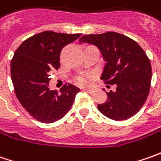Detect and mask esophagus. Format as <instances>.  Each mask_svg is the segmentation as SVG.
<instances>
[{
  "label": "esophagus",
  "mask_w": 161,
  "mask_h": 161,
  "mask_svg": "<svg viewBox=\"0 0 161 161\" xmlns=\"http://www.w3.org/2000/svg\"><path fill=\"white\" fill-rule=\"evenodd\" d=\"M84 91H86V92H88V93H90V94L94 93V90H84Z\"/></svg>",
  "instance_id": "obj_1"
}]
</instances>
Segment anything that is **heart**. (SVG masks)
I'll return each instance as SVG.
<instances>
[{
  "label": "heart",
  "instance_id": "obj_1",
  "mask_svg": "<svg viewBox=\"0 0 161 161\" xmlns=\"http://www.w3.org/2000/svg\"><path fill=\"white\" fill-rule=\"evenodd\" d=\"M77 83L80 86H89L91 83V77L90 76H80L77 78Z\"/></svg>",
  "mask_w": 161,
  "mask_h": 161
}]
</instances>
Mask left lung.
<instances>
[{
    "label": "left lung",
    "mask_w": 161,
    "mask_h": 161,
    "mask_svg": "<svg viewBox=\"0 0 161 161\" xmlns=\"http://www.w3.org/2000/svg\"><path fill=\"white\" fill-rule=\"evenodd\" d=\"M96 46L106 61L101 80L116 85V90L107 92L108 98L98 104V110L115 121L126 120L138 113L148 97L152 81V65L143 49L126 36L107 32L86 35L80 44Z\"/></svg>",
    "instance_id": "1"
}]
</instances>
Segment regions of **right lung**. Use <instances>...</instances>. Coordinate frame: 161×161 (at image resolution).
<instances>
[{
	"label": "right lung",
	"instance_id": "1",
	"mask_svg": "<svg viewBox=\"0 0 161 161\" xmlns=\"http://www.w3.org/2000/svg\"><path fill=\"white\" fill-rule=\"evenodd\" d=\"M81 34L44 31L25 40L15 51L10 74L17 98L25 110L41 123L50 124L64 117L80 89L68 84L50 90V74L60 67L62 49Z\"/></svg>",
	"mask_w": 161,
	"mask_h": 161
}]
</instances>
